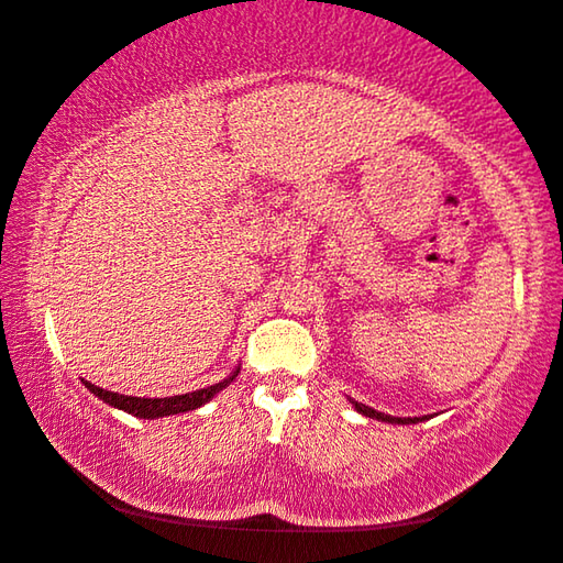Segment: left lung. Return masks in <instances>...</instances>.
Returning <instances> with one entry per match:
<instances>
[{"mask_svg":"<svg viewBox=\"0 0 563 563\" xmlns=\"http://www.w3.org/2000/svg\"><path fill=\"white\" fill-rule=\"evenodd\" d=\"M353 406H356V410L363 412V416L376 418V420H383V422H400V426H408V422H418L420 420V418H390V416H386V412H376L373 408L363 406V402H353Z\"/></svg>","mask_w":563,"mask_h":563,"instance_id":"obj_1","label":"left lung"}]
</instances>
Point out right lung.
Returning <instances> with one entry per match:
<instances>
[{"label":"right lung","instance_id":"right-lung-1","mask_svg":"<svg viewBox=\"0 0 563 563\" xmlns=\"http://www.w3.org/2000/svg\"><path fill=\"white\" fill-rule=\"evenodd\" d=\"M234 371L230 378H224L222 383H214V386H207V388H200L195 393H185V396H173V398H133V396H121V393H113V390H103L93 386V383L84 380V386L93 393V396L101 398L103 402H108V406H113L118 410H125L131 412V416L135 418H165V416H177V412H187V410H195L205 406L207 400L214 398L217 393H220L227 383H232L236 378Z\"/></svg>","mask_w":563,"mask_h":563}]
</instances>
